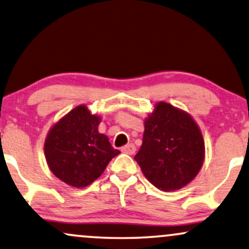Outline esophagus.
I'll return each mask as SVG.
<instances>
[{
    "label": "esophagus",
    "mask_w": 249,
    "mask_h": 249,
    "mask_svg": "<svg viewBox=\"0 0 249 249\" xmlns=\"http://www.w3.org/2000/svg\"><path fill=\"white\" fill-rule=\"evenodd\" d=\"M121 151L127 153V155H134L135 151H136V146H135L133 143L127 144V145H124V148L121 149Z\"/></svg>",
    "instance_id": "34e87169"
}]
</instances>
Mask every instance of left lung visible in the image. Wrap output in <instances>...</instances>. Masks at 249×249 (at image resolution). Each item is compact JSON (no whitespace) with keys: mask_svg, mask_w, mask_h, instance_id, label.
<instances>
[{"mask_svg":"<svg viewBox=\"0 0 249 249\" xmlns=\"http://www.w3.org/2000/svg\"><path fill=\"white\" fill-rule=\"evenodd\" d=\"M204 157L203 136L192 115L165 101L156 104L135 156L144 177L164 192L180 189L197 176Z\"/></svg>","mask_w":249,"mask_h":249,"instance_id":"obj_1","label":"left lung"}]
</instances>
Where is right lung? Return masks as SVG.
<instances>
[{
  "mask_svg": "<svg viewBox=\"0 0 249 249\" xmlns=\"http://www.w3.org/2000/svg\"><path fill=\"white\" fill-rule=\"evenodd\" d=\"M101 118L87 105L76 106L52 125L45 140V157L55 177L83 188L98 179L120 151L98 131Z\"/></svg>",
  "mask_w": 249,
  "mask_h": 249,
  "instance_id": "1",
  "label": "right lung"
}]
</instances>
